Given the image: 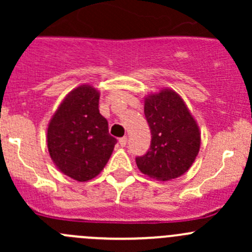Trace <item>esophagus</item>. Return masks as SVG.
Listing matches in <instances>:
<instances>
[{
    "instance_id": "34e87169",
    "label": "esophagus",
    "mask_w": 252,
    "mask_h": 252,
    "mask_svg": "<svg viewBox=\"0 0 252 252\" xmlns=\"http://www.w3.org/2000/svg\"><path fill=\"white\" fill-rule=\"evenodd\" d=\"M126 142H128V138L126 136H123V138L119 139V145H121L122 147H124L126 145Z\"/></svg>"
}]
</instances>
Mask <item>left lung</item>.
Returning <instances> with one entry per match:
<instances>
[{
    "mask_svg": "<svg viewBox=\"0 0 252 252\" xmlns=\"http://www.w3.org/2000/svg\"><path fill=\"white\" fill-rule=\"evenodd\" d=\"M144 113L151 130L146 154L135 158L144 174L157 180L180 177L200 150V131L183 98L173 90L147 96Z\"/></svg>",
    "mask_w": 252,
    "mask_h": 252,
    "instance_id": "8db88e82",
    "label": "left lung"
}]
</instances>
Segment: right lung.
Here are the masks:
<instances>
[{
	"instance_id": "right-lung-1",
	"label": "right lung",
	"mask_w": 252,
	"mask_h": 252,
	"mask_svg": "<svg viewBox=\"0 0 252 252\" xmlns=\"http://www.w3.org/2000/svg\"><path fill=\"white\" fill-rule=\"evenodd\" d=\"M98 98L95 88L79 86L68 94L48 124L51 158L62 173L78 182L100 173L117 144L98 111Z\"/></svg>"
}]
</instances>
